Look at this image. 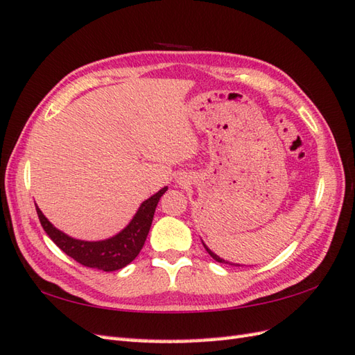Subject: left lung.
<instances>
[{
    "instance_id": "obj_1",
    "label": "left lung",
    "mask_w": 355,
    "mask_h": 355,
    "mask_svg": "<svg viewBox=\"0 0 355 355\" xmlns=\"http://www.w3.org/2000/svg\"><path fill=\"white\" fill-rule=\"evenodd\" d=\"M202 245H205V248H206V250H207V253L210 254V256H212V258L216 261V262H221V263H230V266H239V263H233V262H229V261H224L223 258H220V256H218V254H215L212 250H210V248L205 244V243H202Z\"/></svg>"
}]
</instances>
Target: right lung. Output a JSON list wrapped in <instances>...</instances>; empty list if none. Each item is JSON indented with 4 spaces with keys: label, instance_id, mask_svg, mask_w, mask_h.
<instances>
[{
    "label": "right lung",
    "instance_id": "add662e5",
    "mask_svg": "<svg viewBox=\"0 0 355 355\" xmlns=\"http://www.w3.org/2000/svg\"><path fill=\"white\" fill-rule=\"evenodd\" d=\"M166 191H168V187H163V189L154 193L153 197L143 201L130 224L122 232L102 241H82L71 238L67 233L56 229L44 216L37 206L36 212L45 233L65 254H69L70 258L89 268L116 271L126 267L140 253L149 233L150 224H153L155 207Z\"/></svg>",
    "mask_w": 355,
    "mask_h": 355
}]
</instances>
